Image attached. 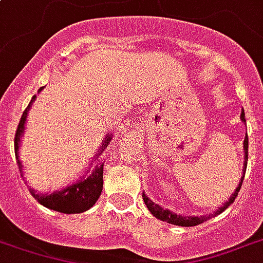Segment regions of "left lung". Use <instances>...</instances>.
I'll list each match as a JSON object with an SVG mask.
<instances>
[{
    "label": "left lung",
    "mask_w": 263,
    "mask_h": 263,
    "mask_svg": "<svg viewBox=\"0 0 263 263\" xmlns=\"http://www.w3.org/2000/svg\"><path fill=\"white\" fill-rule=\"evenodd\" d=\"M241 121L246 123V117H244V110L241 111ZM247 161H248V136H246V139H244V167H243V176H241V180L238 182V186L234 190V193L230 196V198L226 201L225 204H222V207L219 210H216L214 212V215H219L220 212H223L226 208L229 207L230 204L233 203L236 197H237L238 192L241 189V183H243L244 175H246V168H247ZM142 197H143V201H145L146 207L149 208V211L153 214L156 218H158L160 220H163V222H167V223H171V225H178V226H196L200 225V223H203L208 218H211L212 215L208 216H182V215H176L174 212H171L170 210H164L163 207H160L158 204L153 203L152 200H150L145 193L142 194Z\"/></svg>",
    "instance_id": "left-lung-1"
}]
</instances>
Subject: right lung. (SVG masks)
<instances>
[{
	"instance_id": "1",
	"label": "right lung",
	"mask_w": 263,
	"mask_h": 263,
	"mask_svg": "<svg viewBox=\"0 0 263 263\" xmlns=\"http://www.w3.org/2000/svg\"><path fill=\"white\" fill-rule=\"evenodd\" d=\"M41 89L43 88H40V91ZM34 99H35V96H33L29 106L26 107V110L22 114V118H20L19 125H17V129H16L15 134V154L20 174H22V163L19 160L20 138L25 132L26 117H27L30 106H31ZM110 142H111V135H106L105 140L102 142L100 149L98 150V154L95 156V158H99V156L103 153V150L107 147ZM103 165H105V163H99L89 175H84L81 179L77 180L73 185L67 186L65 189L56 190L53 193L47 194L37 193L35 190L30 189V193L38 203L44 205V207L49 208V210L63 212V214H81V212L89 210L98 201V198L102 193V187H103Z\"/></svg>"
}]
</instances>
